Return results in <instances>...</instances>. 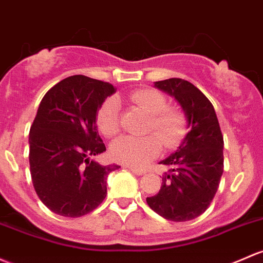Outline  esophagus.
Wrapping results in <instances>:
<instances>
[{
  "label": "esophagus",
  "mask_w": 263,
  "mask_h": 263,
  "mask_svg": "<svg viewBox=\"0 0 263 263\" xmlns=\"http://www.w3.org/2000/svg\"><path fill=\"white\" fill-rule=\"evenodd\" d=\"M129 170H131L134 174H136V175H143V174L146 173V171L142 170V168H136V167H129Z\"/></svg>",
  "instance_id": "obj_1"
}]
</instances>
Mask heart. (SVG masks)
<instances>
[{"instance_id": "obj_1", "label": "heart", "mask_w": 263, "mask_h": 263, "mask_svg": "<svg viewBox=\"0 0 263 263\" xmlns=\"http://www.w3.org/2000/svg\"><path fill=\"white\" fill-rule=\"evenodd\" d=\"M129 103L151 115L147 131L155 135L143 137L123 136L112 142L109 155L116 162L132 167H142L154 160L161 151V143L166 148L179 145L185 135L184 113L180 109L166 107V98L159 90L143 88L127 97ZM97 124L104 136L113 137L120 131V106L115 98H107L97 113Z\"/></svg>"}]
</instances>
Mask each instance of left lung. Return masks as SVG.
I'll use <instances>...</instances> for the list:
<instances>
[{
  "mask_svg": "<svg viewBox=\"0 0 263 263\" xmlns=\"http://www.w3.org/2000/svg\"><path fill=\"white\" fill-rule=\"evenodd\" d=\"M155 87L174 97L186 117L189 132L178 150L160 164L170 167L162 175L156 195L146 198L148 206L173 222L199 217L211 205L223 174V136L213 104L190 82L170 78Z\"/></svg>",
  "mask_w": 263,
  "mask_h": 263,
  "instance_id": "8db88e82",
  "label": "left lung"
}]
</instances>
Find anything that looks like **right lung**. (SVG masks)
Masks as SVG:
<instances>
[{"label": "right lung", "instance_id": "obj_1", "mask_svg": "<svg viewBox=\"0 0 263 263\" xmlns=\"http://www.w3.org/2000/svg\"><path fill=\"white\" fill-rule=\"evenodd\" d=\"M115 92L109 83L73 76L41 99L30 128V173L37 197L55 214L82 217L106 198L107 176L120 166L90 157L106 151L96 118Z\"/></svg>", "mask_w": 263, "mask_h": 263}]
</instances>
